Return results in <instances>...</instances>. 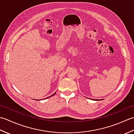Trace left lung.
Segmentation results:
<instances>
[{"label": "left lung", "instance_id": "left-lung-1", "mask_svg": "<svg viewBox=\"0 0 134 134\" xmlns=\"http://www.w3.org/2000/svg\"><path fill=\"white\" fill-rule=\"evenodd\" d=\"M94 100H96V101H99V99H94Z\"/></svg>", "mask_w": 134, "mask_h": 134}]
</instances>
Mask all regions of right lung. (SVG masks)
<instances>
[{
    "instance_id": "obj_1",
    "label": "right lung",
    "mask_w": 134,
    "mask_h": 134,
    "mask_svg": "<svg viewBox=\"0 0 134 134\" xmlns=\"http://www.w3.org/2000/svg\"><path fill=\"white\" fill-rule=\"evenodd\" d=\"M55 94H56V92H55V93H53V94H52V96H50V97H52V96H54V95H55ZM49 97H47V98H49Z\"/></svg>"
}]
</instances>
